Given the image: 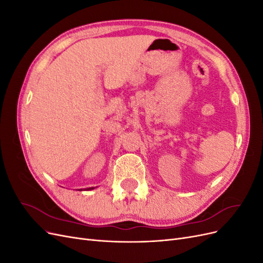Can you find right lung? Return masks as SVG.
Wrapping results in <instances>:
<instances>
[{
  "instance_id": "right-lung-1",
  "label": "right lung",
  "mask_w": 263,
  "mask_h": 263,
  "mask_svg": "<svg viewBox=\"0 0 263 263\" xmlns=\"http://www.w3.org/2000/svg\"><path fill=\"white\" fill-rule=\"evenodd\" d=\"M93 189H94V187H87V189H86V191H89V190H93ZM80 191H82V190H80Z\"/></svg>"
}]
</instances>
